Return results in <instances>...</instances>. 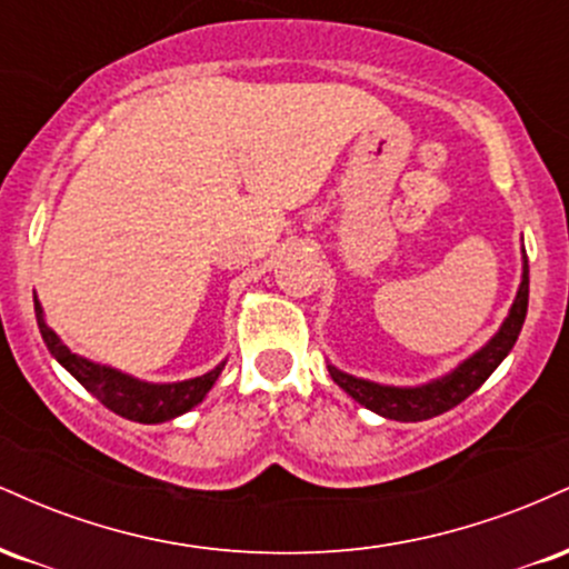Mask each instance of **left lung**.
<instances>
[{
  "mask_svg": "<svg viewBox=\"0 0 569 569\" xmlns=\"http://www.w3.org/2000/svg\"><path fill=\"white\" fill-rule=\"evenodd\" d=\"M527 302H530V264L525 257V276H521L519 293H516V302L508 312L506 323L500 326L498 335L492 337V342L487 348H481L473 358H468L466 363H460L452 375H447L439 382L422 385V388H385V385H375L367 380H356V377L342 375V371L329 367L331 380H335L345 393L356 398L361 407H367L377 415L388 417V420H401V422H417L428 420V417L443 415L460 401H466L473 390H479L487 382V377L500 367L502 358L511 352V348L519 339L521 326L527 318Z\"/></svg>",
  "mask_w": 569,
  "mask_h": 569,
  "instance_id": "1",
  "label": "left lung"
}]
</instances>
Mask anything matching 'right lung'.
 Wrapping results in <instances>:
<instances>
[{
  "mask_svg": "<svg viewBox=\"0 0 569 569\" xmlns=\"http://www.w3.org/2000/svg\"><path fill=\"white\" fill-rule=\"evenodd\" d=\"M34 310L39 335H42L48 350L58 358V363H61V367L67 369L90 396H96L103 407L112 409L114 415L128 417V420L133 422H166L171 420V417L184 415V411L192 409L194 403L202 401V396L213 388L221 369H224V363H219V367L208 371V375L173 385L139 382L133 380V377L120 375V371L101 367V363H93L88 361V358L71 352L67 345L44 326L39 302H34Z\"/></svg>",
  "mask_w": 569,
  "mask_h": 569,
  "instance_id": "right-lung-1",
  "label": "right lung"
}]
</instances>
